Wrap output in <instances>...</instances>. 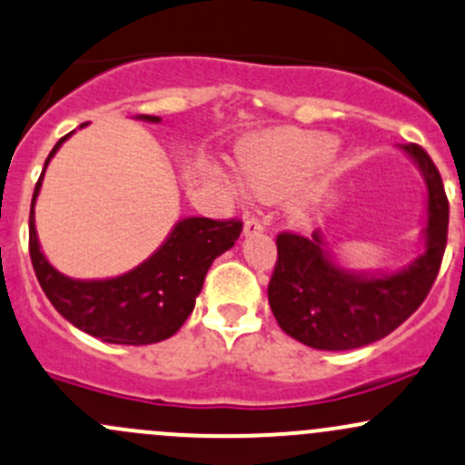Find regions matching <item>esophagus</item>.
Listing matches in <instances>:
<instances>
[{"instance_id":"34e87169","label":"esophagus","mask_w":465,"mask_h":465,"mask_svg":"<svg viewBox=\"0 0 465 465\" xmlns=\"http://www.w3.org/2000/svg\"><path fill=\"white\" fill-rule=\"evenodd\" d=\"M262 229H265V223H262V220L258 218V216H249L245 220V233H247V236L262 232Z\"/></svg>"}]
</instances>
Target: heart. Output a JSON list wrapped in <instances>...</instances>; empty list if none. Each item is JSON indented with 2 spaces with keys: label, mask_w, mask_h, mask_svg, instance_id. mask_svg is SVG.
<instances>
[{
  "label": "heart",
  "mask_w": 465,
  "mask_h": 465,
  "mask_svg": "<svg viewBox=\"0 0 465 465\" xmlns=\"http://www.w3.org/2000/svg\"><path fill=\"white\" fill-rule=\"evenodd\" d=\"M336 149L334 135L321 131H272L242 149V178L261 198H282L325 167Z\"/></svg>",
  "instance_id": "obj_1"
}]
</instances>
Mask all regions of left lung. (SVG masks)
<instances>
[{"instance_id": "obj_1", "label": "left lung", "mask_w": 465, "mask_h": 465, "mask_svg": "<svg viewBox=\"0 0 465 465\" xmlns=\"http://www.w3.org/2000/svg\"><path fill=\"white\" fill-rule=\"evenodd\" d=\"M428 184L426 252L392 276H363L331 261L321 233L276 236L278 258L267 296L278 325L292 339L316 350H354L381 341L408 321L437 281L448 242V195L432 158L419 144H405Z\"/></svg>"}]
</instances>
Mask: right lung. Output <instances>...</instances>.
<instances>
[{"mask_svg": "<svg viewBox=\"0 0 465 465\" xmlns=\"http://www.w3.org/2000/svg\"><path fill=\"white\" fill-rule=\"evenodd\" d=\"M140 117L158 122L155 115ZM68 135L71 134L53 146L46 164ZM42 175L33 192L28 218L33 270L53 307L77 330L106 343L149 345L173 336L193 312L195 296L203 290L212 262L233 247L242 232L238 218H184L175 224L167 242L134 272L109 281H73L48 265L39 252L33 207L42 187Z\"/></svg>", "mask_w": 465, "mask_h": 465, "instance_id": "right-lung-1", "label": "right lung"}]
</instances>
